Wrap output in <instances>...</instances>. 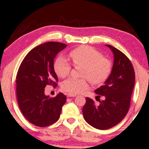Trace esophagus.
Segmentation results:
<instances>
[{
	"mask_svg": "<svg viewBox=\"0 0 149 149\" xmlns=\"http://www.w3.org/2000/svg\"><path fill=\"white\" fill-rule=\"evenodd\" d=\"M67 96H68V97H75V96H76V95H75V94H71V93H68V95H67Z\"/></svg>",
	"mask_w": 149,
	"mask_h": 149,
	"instance_id": "esophagus-1",
	"label": "esophagus"
}]
</instances>
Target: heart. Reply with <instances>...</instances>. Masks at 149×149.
I'll return each mask as SVG.
<instances>
[{
    "mask_svg": "<svg viewBox=\"0 0 149 149\" xmlns=\"http://www.w3.org/2000/svg\"><path fill=\"white\" fill-rule=\"evenodd\" d=\"M68 56L74 66H82L81 76L87 78L93 85L103 83L112 70L111 61L91 47L79 46L70 51ZM54 67L56 74L61 78L68 76L71 70L70 63L62 56L56 59ZM86 79L69 78L62 83V89L71 94L81 93L88 89Z\"/></svg>",
    "mask_w": 149,
    "mask_h": 149,
    "instance_id": "obj_1",
    "label": "heart"
}]
</instances>
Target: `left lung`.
<instances>
[{
  "label": "left lung",
  "instance_id": "1",
  "mask_svg": "<svg viewBox=\"0 0 149 149\" xmlns=\"http://www.w3.org/2000/svg\"><path fill=\"white\" fill-rule=\"evenodd\" d=\"M113 53L114 63L111 74L104 84L95 90L97 97H104L100 104L86 97L83 115L87 123L98 130H107L119 123L130 109L135 83V72L129 58L110 45H106Z\"/></svg>",
  "mask_w": 149,
  "mask_h": 149
}]
</instances>
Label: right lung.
I'll return each mask as SVG.
<instances>
[{
  "label": "right lung",
  "instance_id": "right-lung-1",
  "mask_svg": "<svg viewBox=\"0 0 149 149\" xmlns=\"http://www.w3.org/2000/svg\"><path fill=\"white\" fill-rule=\"evenodd\" d=\"M66 46L54 41L40 45L26 55L18 69V105L24 117L38 127H47L58 121L66 101L62 93L55 97L45 94L46 85H57L58 79L54 70V58Z\"/></svg>",
  "mask_w": 149,
  "mask_h": 149
}]
</instances>
